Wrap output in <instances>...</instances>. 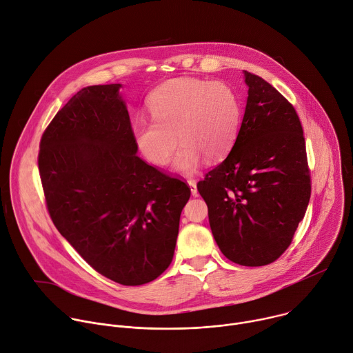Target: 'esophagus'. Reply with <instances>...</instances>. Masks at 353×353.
Masks as SVG:
<instances>
[{"label": "esophagus", "instance_id": "1", "mask_svg": "<svg viewBox=\"0 0 353 353\" xmlns=\"http://www.w3.org/2000/svg\"><path fill=\"white\" fill-rule=\"evenodd\" d=\"M188 185H189V188H190L192 194H193V196H196V194H197V186H196V182H194L193 179H188Z\"/></svg>", "mask_w": 353, "mask_h": 353}]
</instances>
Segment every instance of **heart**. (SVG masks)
Instances as JSON below:
<instances>
[{
  "instance_id": "b5f03b06",
  "label": "heart",
  "mask_w": 353,
  "mask_h": 353,
  "mask_svg": "<svg viewBox=\"0 0 353 353\" xmlns=\"http://www.w3.org/2000/svg\"><path fill=\"white\" fill-rule=\"evenodd\" d=\"M152 119L132 123L137 152L154 165H165L182 143L172 167L194 172L204 157L223 160L232 149L241 125L238 93L224 82L178 78L159 86L148 99Z\"/></svg>"
}]
</instances>
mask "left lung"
Returning <instances> with one entry per match:
<instances>
[{
	"label": "left lung",
	"instance_id": "8db88e82",
	"mask_svg": "<svg viewBox=\"0 0 353 353\" xmlns=\"http://www.w3.org/2000/svg\"><path fill=\"white\" fill-rule=\"evenodd\" d=\"M245 115L227 159L197 190L213 236L231 261L259 267L292 242L310 200V175L299 117L270 83L243 70Z\"/></svg>",
	"mask_w": 353,
	"mask_h": 353
}]
</instances>
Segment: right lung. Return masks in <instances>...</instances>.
<instances>
[{"label":"right lung","mask_w":353,"mask_h":353,"mask_svg":"<svg viewBox=\"0 0 353 353\" xmlns=\"http://www.w3.org/2000/svg\"><path fill=\"white\" fill-rule=\"evenodd\" d=\"M121 88H83L57 112L39 171L59 234L97 272L134 287L171 264L190 189L136 156Z\"/></svg>","instance_id":"add662e5"}]
</instances>
